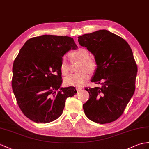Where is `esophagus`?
Listing matches in <instances>:
<instances>
[{"label":"esophagus","mask_w":149,"mask_h":149,"mask_svg":"<svg viewBox=\"0 0 149 149\" xmlns=\"http://www.w3.org/2000/svg\"><path fill=\"white\" fill-rule=\"evenodd\" d=\"M82 89H83L82 87H77V91H79V90H81Z\"/></svg>","instance_id":"obj_1"}]
</instances>
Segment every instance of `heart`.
Returning a JSON list of instances; mask_svg holds the SVG:
<instances>
[{"label": "heart", "instance_id": "obj_1", "mask_svg": "<svg viewBox=\"0 0 149 149\" xmlns=\"http://www.w3.org/2000/svg\"><path fill=\"white\" fill-rule=\"evenodd\" d=\"M70 56L72 59L81 61V64L79 66V71L81 72L68 76L64 79V83L68 86H81L89 79L88 72L85 70L92 72L95 70V64L93 61L90 59V53L85 48H79L72 52ZM60 70L63 75H67L68 74L69 63L66 56L63 57L61 59Z\"/></svg>", "mask_w": 149, "mask_h": 149}]
</instances>
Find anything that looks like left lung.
Listing matches in <instances>:
<instances>
[{"instance_id":"obj_1","label":"left lung","mask_w":149,"mask_h":149,"mask_svg":"<svg viewBox=\"0 0 149 149\" xmlns=\"http://www.w3.org/2000/svg\"><path fill=\"white\" fill-rule=\"evenodd\" d=\"M78 42L95 57L97 66L91 81L102 85L85 88L90 94L83 105L86 116L100 124L114 121L135 92L137 66L131 47L106 30L83 35L78 37Z\"/></svg>"}]
</instances>
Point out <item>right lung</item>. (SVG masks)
I'll return each mask as SVG.
<instances>
[{"mask_svg":"<svg viewBox=\"0 0 149 149\" xmlns=\"http://www.w3.org/2000/svg\"><path fill=\"white\" fill-rule=\"evenodd\" d=\"M72 38L43 35L29 39L13 66L12 87L24 116L35 123H48L62 114L74 86L61 87V61L70 50H77Z\"/></svg>","mask_w":149,"mask_h":149,"instance_id":"obj_1","label":"right lung"}]
</instances>
